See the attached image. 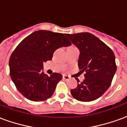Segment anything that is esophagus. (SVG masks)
Here are the masks:
<instances>
[{
    "instance_id": "obj_1",
    "label": "esophagus",
    "mask_w": 127,
    "mask_h": 127,
    "mask_svg": "<svg viewBox=\"0 0 127 127\" xmlns=\"http://www.w3.org/2000/svg\"><path fill=\"white\" fill-rule=\"evenodd\" d=\"M63 78L64 80H69L70 77H69V76H68V75H63Z\"/></svg>"
}]
</instances>
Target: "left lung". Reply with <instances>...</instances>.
<instances>
[{
	"label": "left lung",
	"mask_w": 127,
	"mask_h": 127,
	"mask_svg": "<svg viewBox=\"0 0 127 127\" xmlns=\"http://www.w3.org/2000/svg\"><path fill=\"white\" fill-rule=\"evenodd\" d=\"M66 37L80 50L78 66L85 72V79L71 90L73 98L89 102L103 95L111 85L116 71L115 56L105 43L89 32L66 34Z\"/></svg>",
	"instance_id": "obj_1"
}]
</instances>
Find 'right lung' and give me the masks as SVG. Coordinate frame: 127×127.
I'll list each match as a JSON object with an SVG mask.
<instances>
[{"label": "right lung", "instance_id": "right-lung-1", "mask_svg": "<svg viewBox=\"0 0 127 127\" xmlns=\"http://www.w3.org/2000/svg\"><path fill=\"white\" fill-rule=\"evenodd\" d=\"M71 45L63 33L50 31H35L24 39L9 58L10 76L18 91L32 101L50 98L63 75L47 76L42 71L43 63L51 61L55 50Z\"/></svg>", "mask_w": 127, "mask_h": 127}]
</instances>
